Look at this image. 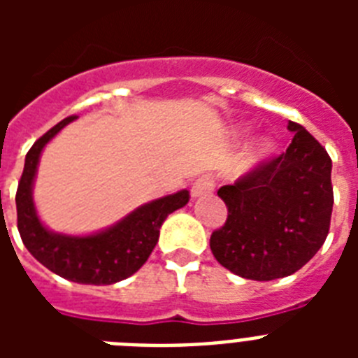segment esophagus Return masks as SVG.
<instances>
[{"instance_id": "obj_1", "label": "esophagus", "mask_w": 358, "mask_h": 358, "mask_svg": "<svg viewBox=\"0 0 358 358\" xmlns=\"http://www.w3.org/2000/svg\"><path fill=\"white\" fill-rule=\"evenodd\" d=\"M213 177H211L210 173H202V176H199L197 179L192 182V195H194V197H201V195L204 194H210L211 189H213Z\"/></svg>"}]
</instances>
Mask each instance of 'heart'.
I'll list each match as a JSON object with an SVG mask.
<instances>
[{
  "label": "heart",
  "instance_id": "obj_1",
  "mask_svg": "<svg viewBox=\"0 0 358 358\" xmlns=\"http://www.w3.org/2000/svg\"><path fill=\"white\" fill-rule=\"evenodd\" d=\"M271 150H273V143L268 140H265V138H262V140H256L255 143L249 147L248 154H245V161L243 163L248 164V166H252V164L260 163L262 159H265V157L271 154Z\"/></svg>",
  "mask_w": 358,
  "mask_h": 358
}]
</instances>
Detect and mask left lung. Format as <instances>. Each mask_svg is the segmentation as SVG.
<instances>
[{
	"label": "left lung",
	"instance_id": "left-lung-1",
	"mask_svg": "<svg viewBox=\"0 0 358 358\" xmlns=\"http://www.w3.org/2000/svg\"><path fill=\"white\" fill-rule=\"evenodd\" d=\"M289 131L287 152L217 192L227 218L211 233V252L245 280L290 276L314 258L330 231V156L303 125L289 122Z\"/></svg>",
	"mask_w": 358,
	"mask_h": 358
}]
</instances>
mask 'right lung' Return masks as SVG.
Masks as SVG:
<instances>
[{"mask_svg": "<svg viewBox=\"0 0 358 358\" xmlns=\"http://www.w3.org/2000/svg\"><path fill=\"white\" fill-rule=\"evenodd\" d=\"M77 116H68L41 136L28 150L15 194L17 229L24 248L52 273L84 285H113L132 276L156 248L164 218L189 201L188 189L143 204L118 224L87 236L46 229L37 217L31 188L44 145Z\"/></svg>", "mask_w": 358, "mask_h": 358, "instance_id": "1", "label": "right lung"}]
</instances>
